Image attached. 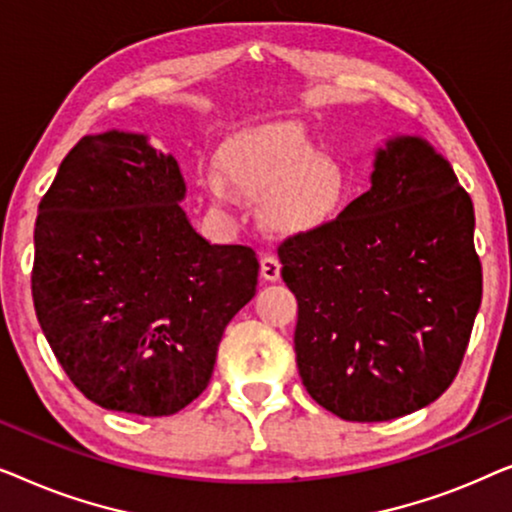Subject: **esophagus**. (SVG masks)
I'll return each instance as SVG.
<instances>
[{
	"label": "esophagus",
	"instance_id": "obj_1",
	"mask_svg": "<svg viewBox=\"0 0 512 512\" xmlns=\"http://www.w3.org/2000/svg\"><path fill=\"white\" fill-rule=\"evenodd\" d=\"M261 277L265 282H277L282 277V263L277 256H263L261 258Z\"/></svg>",
	"mask_w": 512,
	"mask_h": 512
}]
</instances>
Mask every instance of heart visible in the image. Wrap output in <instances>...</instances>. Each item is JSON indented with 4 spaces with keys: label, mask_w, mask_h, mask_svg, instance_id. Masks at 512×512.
<instances>
[{
    "label": "heart",
    "mask_w": 512,
    "mask_h": 512,
    "mask_svg": "<svg viewBox=\"0 0 512 512\" xmlns=\"http://www.w3.org/2000/svg\"><path fill=\"white\" fill-rule=\"evenodd\" d=\"M219 172L244 198H265V226L282 235L324 226L347 191L340 165L289 125H265L230 139L219 153ZM222 180L216 172L202 177L205 191L219 202L230 195Z\"/></svg>",
    "instance_id": "obj_1"
}]
</instances>
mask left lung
Instances as JSON below:
<instances>
[{
	"mask_svg": "<svg viewBox=\"0 0 512 512\" xmlns=\"http://www.w3.org/2000/svg\"><path fill=\"white\" fill-rule=\"evenodd\" d=\"M473 202L419 137L377 151L373 186L333 221L279 244L298 300L307 394L347 422L436 401L464 361L482 300Z\"/></svg>",
	"mask_w": 512,
	"mask_h": 512,
	"instance_id": "8db88e82",
	"label": "left lung"
}]
</instances>
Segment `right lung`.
<instances>
[{
    "mask_svg": "<svg viewBox=\"0 0 512 512\" xmlns=\"http://www.w3.org/2000/svg\"><path fill=\"white\" fill-rule=\"evenodd\" d=\"M184 193L177 160L109 130L79 139L39 202L34 310L74 387L107 410L193 403L256 293L254 249L195 233Z\"/></svg>",
    "mask_w": 512,
    "mask_h": 512,
    "instance_id": "add662e5",
    "label": "right lung"
}]
</instances>
